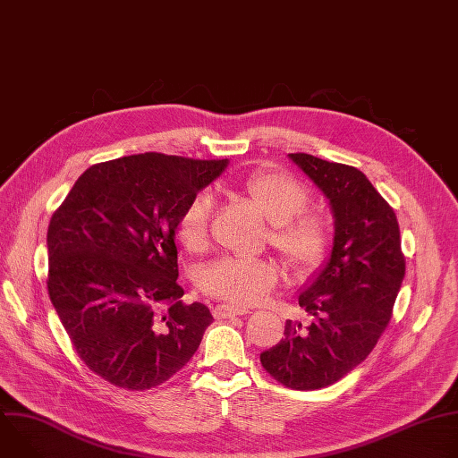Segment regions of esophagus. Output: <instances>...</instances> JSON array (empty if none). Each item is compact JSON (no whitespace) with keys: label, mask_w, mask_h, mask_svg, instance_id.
<instances>
[{"label":"esophagus","mask_w":458,"mask_h":458,"mask_svg":"<svg viewBox=\"0 0 458 458\" xmlns=\"http://www.w3.org/2000/svg\"><path fill=\"white\" fill-rule=\"evenodd\" d=\"M248 308H241V306H233V304H217L214 308V315L217 318H230L235 315H246Z\"/></svg>","instance_id":"34e87169"}]
</instances>
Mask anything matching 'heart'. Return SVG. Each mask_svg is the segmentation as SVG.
I'll return each instance as SVG.
<instances>
[{
    "instance_id": "1",
    "label": "heart",
    "mask_w": 458,
    "mask_h": 458,
    "mask_svg": "<svg viewBox=\"0 0 458 458\" xmlns=\"http://www.w3.org/2000/svg\"><path fill=\"white\" fill-rule=\"evenodd\" d=\"M239 190L270 221L268 241L295 276H310L322 265L330 250V225L308 208L311 195L304 181L288 172L267 170L248 175ZM212 210L208 191L193 195L182 208L175 230L188 251L201 253L207 248ZM277 281L279 268L270 259L225 257L203 270L199 286L207 295L246 306L263 301Z\"/></svg>"
}]
</instances>
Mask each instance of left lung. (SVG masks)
Masks as SVG:
<instances>
[{"label": "left lung", "mask_w": 458, "mask_h": 458, "mask_svg": "<svg viewBox=\"0 0 458 458\" xmlns=\"http://www.w3.org/2000/svg\"><path fill=\"white\" fill-rule=\"evenodd\" d=\"M290 157L330 199L335 239L330 263L299 295L310 324L286 320L284 339L260 364L283 386L308 391L341 380L371 353L394 315L406 259L394 208L360 170Z\"/></svg>", "instance_id": "8db88e82"}]
</instances>
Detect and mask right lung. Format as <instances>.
I'll return each instance as SVG.
<instances>
[{
	"mask_svg": "<svg viewBox=\"0 0 458 458\" xmlns=\"http://www.w3.org/2000/svg\"><path fill=\"white\" fill-rule=\"evenodd\" d=\"M226 163L157 152L98 163L52 214L48 295L80 359L106 382L152 389L198 352L214 317L181 301L174 235Z\"/></svg>",
	"mask_w": 458,
	"mask_h": 458,
	"instance_id": "add662e5",
	"label": "right lung"
}]
</instances>
